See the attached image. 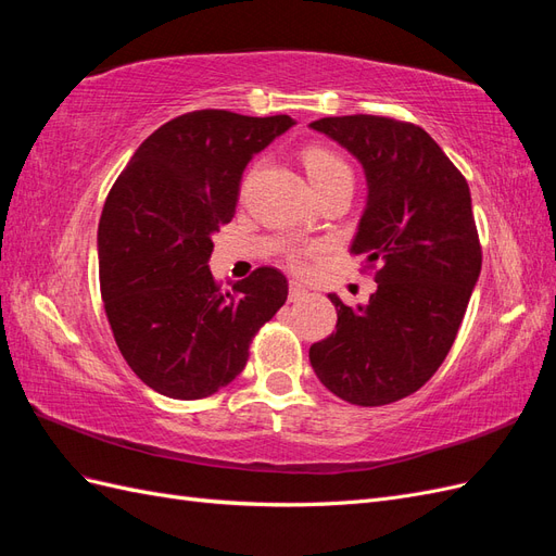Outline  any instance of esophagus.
Returning a JSON list of instances; mask_svg holds the SVG:
<instances>
[{
    "mask_svg": "<svg viewBox=\"0 0 556 556\" xmlns=\"http://www.w3.org/2000/svg\"><path fill=\"white\" fill-rule=\"evenodd\" d=\"M306 296H308L306 285H301V282L292 280V282H290V301H301V299H306Z\"/></svg>",
    "mask_w": 556,
    "mask_h": 556,
    "instance_id": "34e87169",
    "label": "esophagus"
}]
</instances>
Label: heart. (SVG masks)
Listing matches in <instances>:
<instances>
[{"instance_id": "obj_1", "label": "heart", "mask_w": 556, "mask_h": 556, "mask_svg": "<svg viewBox=\"0 0 556 556\" xmlns=\"http://www.w3.org/2000/svg\"><path fill=\"white\" fill-rule=\"evenodd\" d=\"M304 166L308 172V178L313 182L315 192L329 188V185H336V182H352V169L350 164L339 155L333 153L331 148H325V146H308L304 150ZM252 176V172H250ZM248 176V178H250ZM306 250H299V248H292L288 252V260L292 266H304L306 264Z\"/></svg>"}]
</instances>
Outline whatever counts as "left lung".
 Here are the masks:
<instances>
[{"label": "left lung", "instance_id": "obj_1", "mask_svg": "<svg viewBox=\"0 0 556 556\" xmlns=\"http://www.w3.org/2000/svg\"><path fill=\"white\" fill-rule=\"evenodd\" d=\"M311 127L364 166L368 199L350 252L378 264V290L357 308L329 294L339 323L308 357L339 399L384 406L417 392L457 339L482 266L468 182L413 123L359 113Z\"/></svg>", "mask_w": 556, "mask_h": 556}]
</instances>
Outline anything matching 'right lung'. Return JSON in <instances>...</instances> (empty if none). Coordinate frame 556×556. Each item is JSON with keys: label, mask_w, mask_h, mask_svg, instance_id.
Listing matches in <instances>:
<instances>
[{"label": "right lung", "mask_w": 556, "mask_h": 556, "mask_svg": "<svg viewBox=\"0 0 556 556\" xmlns=\"http://www.w3.org/2000/svg\"><path fill=\"white\" fill-rule=\"evenodd\" d=\"M292 125L290 115L185 113L150 134L113 182L97 231L104 311L131 371L164 396L223 390L288 299L274 266L223 292L208 260L248 162Z\"/></svg>", "instance_id": "1"}]
</instances>
